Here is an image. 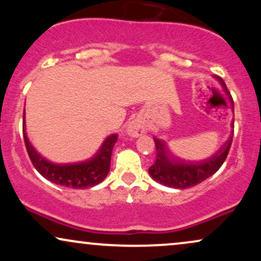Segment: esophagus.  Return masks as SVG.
<instances>
[{"mask_svg": "<svg viewBox=\"0 0 261 261\" xmlns=\"http://www.w3.org/2000/svg\"><path fill=\"white\" fill-rule=\"evenodd\" d=\"M146 133V126L142 121L140 120H134L130 122L127 127V134L133 137H139L140 135Z\"/></svg>", "mask_w": 261, "mask_h": 261, "instance_id": "obj_1", "label": "esophagus"}]
</instances>
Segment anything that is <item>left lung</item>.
Returning <instances> with one entry per match:
<instances>
[{"label": "left lung", "instance_id": "1", "mask_svg": "<svg viewBox=\"0 0 261 261\" xmlns=\"http://www.w3.org/2000/svg\"><path fill=\"white\" fill-rule=\"evenodd\" d=\"M221 85L227 91L226 83L223 80L218 79ZM233 135L229 140L221 147L216 154L211 158L201 162H187L174 158H168L167 149L162 141L154 139L155 142V160L154 163L148 168V173L155 181L174 189H188L200 184L203 180L214 175L228 155L230 145H232Z\"/></svg>", "mask_w": 261, "mask_h": 261}]
</instances>
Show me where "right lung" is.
<instances>
[{
  "label": "right lung",
  "mask_w": 261,
  "mask_h": 261,
  "mask_svg": "<svg viewBox=\"0 0 261 261\" xmlns=\"http://www.w3.org/2000/svg\"><path fill=\"white\" fill-rule=\"evenodd\" d=\"M23 137H24L27 152L35 169L47 180L73 189L92 188L106 179L110 169L114 145L118 140L116 135L108 137L97 155L83 163L55 164L46 161L35 151L27 137L25 131H23Z\"/></svg>",
  "instance_id": "add662e5"
}]
</instances>
